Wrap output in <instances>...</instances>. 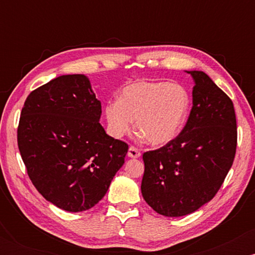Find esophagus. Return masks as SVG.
Here are the masks:
<instances>
[{
    "mask_svg": "<svg viewBox=\"0 0 255 255\" xmlns=\"http://www.w3.org/2000/svg\"><path fill=\"white\" fill-rule=\"evenodd\" d=\"M140 156H141V152L137 150L135 146H133V145L129 146V150H128V157L139 158Z\"/></svg>",
    "mask_w": 255,
    "mask_h": 255,
    "instance_id": "obj_1",
    "label": "esophagus"
}]
</instances>
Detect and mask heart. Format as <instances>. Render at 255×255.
Here are the masks:
<instances>
[{
	"label": "heart",
	"mask_w": 255,
	"mask_h": 255,
	"mask_svg": "<svg viewBox=\"0 0 255 255\" xmlns=\"http://www.w3.org/2000/svg\"><path fill=\"white\" fill-rule=\"evenodd\" d=\"M191 98L182 85L165 81H140L122 90L119 101L105 107L108 130L121 137L136 120L139 133L152 145L170 141L182 129Z\"/></svg>",
	"instance_id": "b5f03b06"
}]
</instances>
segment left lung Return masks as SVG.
<instances>
[{"mask_svg":"<svg viewBox=\"0 0 255 255\" xmlns=\"http://www.w3.org/2000/svg\"><path fill=\"white\" fill-rule=\"evenodd\" d=\"M188 73L195 85L186 126L168 144L142 154V197L168 217L197 211L217 194L238 146L233 101L204 72Z\"/></svg>","mask_w":255,"mask_h":255,"instance_id":"left-lung-1","label":"left lung"}]
</instances>
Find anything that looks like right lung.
Segmentation results:
<instances>
[{
  "instance_id": "1",
  "label": "right lung",
  "mask_w": 255,
  "mask_h": 255,
  "mask_svg": "<svg viewBox=\"0 0 255 255\" xmlns=\"http://www.w3.org/2000/svg\"><path fill=\"white\" fill-rule=\"evenodd\" d=\"M101 102L83 74L58 77L26 98L17 146L28 177L48 201L86 211L104 197L128 144L105 133Z\"/></svg>"
}]
</instances>
